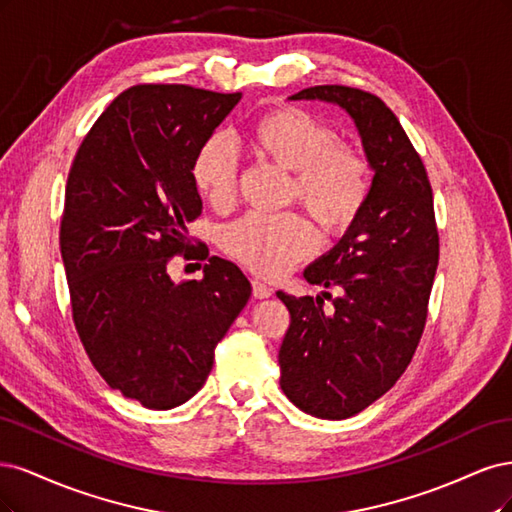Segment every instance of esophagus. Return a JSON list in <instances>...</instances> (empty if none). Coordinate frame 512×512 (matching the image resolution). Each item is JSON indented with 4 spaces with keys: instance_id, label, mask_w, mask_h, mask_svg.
Listing matches in <instances>:
<instances>
[{
    "instance_id": "esophagus-1",
    "label": "esophagus",
    "mask_w": 512,
    "mask_h": 512,
    "mask_svg": "<svg viewBox=\"0 0 512 512\" xmlns=\"http://www.w3.org/2000/svg\"><path fill=\"white\" fill-rule=\"evenodd\" d=\"M251 285H253V298L255 300H263V298H270L272 295V287H268L266 283H261V280H251Z\"/></svg>"
}]
</instances>
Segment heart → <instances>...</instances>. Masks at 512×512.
Masks as SVG:
<instances>
[{"mask_svg": "<svg viewBox=\"0 0 512 512\" xmlns=\"http://www.w3.org/2000/svg\"><path fill=\"white\" fill-rule=\"evenodd\" d=\"M259 157L291 172L287 202H300L327 238H340L357 223L372 191L366 155L302 108L283 106L251 127ZM191 183L214 208H227L238 191V157L229 138H208L191 161ZM221 249L251 272L276 278L315 249V229L298 212L274 217L246 214L219 234Z\"/></svg>", "mask_w": 512, "mask_h": 512, "instance_id": "heart-1", "label": "heart"}]
</instances>
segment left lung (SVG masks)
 Instances as JSON below:
<instances>
[{"label": "left lung", "instance_id": "left-lung-1", "mask_svg": "<svg viewBox=\"0 0 512 512\" xmlns=\"http://www.w3.org/2000/svg\"><path fill=\"white\" fill-rule=\"evenodd\" d=\"M291 100H323L349 112L374 170L357 223L304 270L310 285L342 293L332 300L334 315H325L321 298L276 293L291 315L278 351L280 387L312 417L349 419L395 385L423 336L440 251L432 185L381 97L319 85Z\"/></svg>", "mask_w": 512, "mask_h": 512}]
</instances>
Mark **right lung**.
Returning <instances> with one entry per match:
<instances>
[{"label":"right lung","mask_w":512,"mask_h":512,"mask_svg":"<svg viewBox=\"0 0 512 512\" xmlns=\"http://www.w3.org/2000/svg\"><path fill=\"white\" fill-rule=\"evenodd\" d=\"M242 93L189 85L123 91L78 146L65 185L61 257L72 319L93 368L153 410L202 389L214 349L251 298L236 263L209 257L202 281L174 284L172 256L189 249L202 212L191 161Z\"/></svg>","instance_id":"obj_1"}]
</instances>
